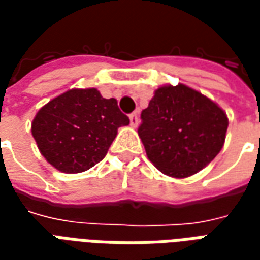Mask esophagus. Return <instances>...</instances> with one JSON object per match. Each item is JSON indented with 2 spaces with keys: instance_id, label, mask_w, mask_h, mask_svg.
Segmentation results:
<instances>
[{
  "instance_id": "1",
  "label": "esophagus",
  "mask_w": 260,
  "mask_h": 260,
  "mask_svg": "<svg viewBox=\"0 0 260 260\" xmlns=\"http://www.w3.org/2000/svg\"><path fill=\"white\" fill-rule=\"evenodd\" d=\"M129 122H131V126L136 128V126L139 125V114H138V113L131 114V115H129Z\"/></svg>"
}]
</instances>
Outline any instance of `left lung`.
I'll use <instances>...</instances> for the list:
<instances>
[{
  "instance_id": "obj_1",
  "label": "left lung",
  "mask_w": 260,
  "mask_h": 260,
  "mask_svg": "<svg viewBox=\"0 0 260 260\" xmlns=\"http://www.w3.org/2000/svg\"><path fill=\"white\" fill-rule=\"evenodd\" d=\"M141 118L138 134L147 157L174 178L205 169L221 150L229 126L216 103L182 83L158 87Z\"/></svg>"
}]
</instances>
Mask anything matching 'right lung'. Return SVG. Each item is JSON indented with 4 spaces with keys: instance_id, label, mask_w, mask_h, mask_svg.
Listing matches in <instances>:
<instances>
[{
    "instance_id": "right-lung-1",
    "label": "right lung",
    "mask_w": 260,
    "mask_h": 260,
    "mask_svg": "<svg viewBox=\"0 0 260 260\" xmlns=\"http://www.w3.org/2000/svg\"><path fill=\"white\" fill-rule=\"evenodd\" d=\"M128 124L115 99H104L94 87L71 89L39 110L31 135L48 163L75 174L102 161L119 126Z\"/></svg>"
}]
</instances>
